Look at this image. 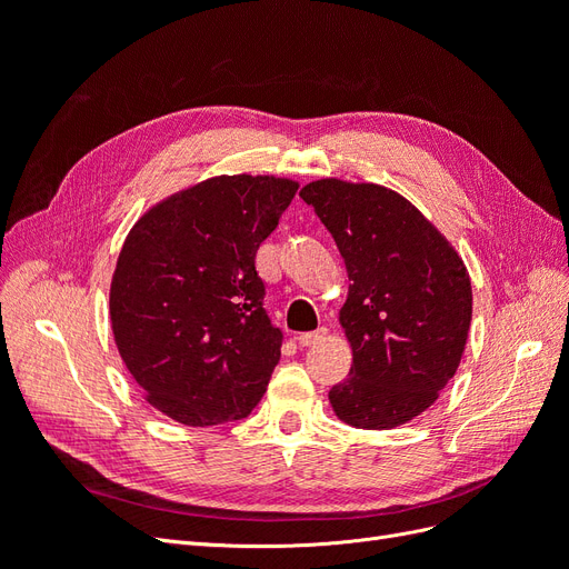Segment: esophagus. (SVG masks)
Instances as JSON below:
<instances>
[{"label":"esophagus","instance_id":"esophagus-1","mask_svg":"<svg viewBox=\"0 0 569 569\" xmlns=\"http://www.w3.org/2000/svg\"><path fill=\"white\" fill-rule=\"evenodd\" d=\"M325 337H327V330H325V327H318L316 332H303V335H299L297 341L301 343V347H313V343H320Z\"/></svg>","mask_w":569,"mask_h":569}]
</instances>
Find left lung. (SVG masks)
<instances>
[{"label":"left lung","instance_id":"left-lung-1","mask_svg":"<svg viewBox=\"0 0 569 569\" xmlns=\"http://www.w3.org/2000/svg\"><path fill=\"white\" fill-rule=\"evenodd\" d=\"M299 197L335 237L351 280L339 322L353 366L330 403L351 427H399L432 406L458 370L472 320L468 268L393 189L325 178Z\"/></svg>","mask_w":569,"mask_h":569}]
</instances>
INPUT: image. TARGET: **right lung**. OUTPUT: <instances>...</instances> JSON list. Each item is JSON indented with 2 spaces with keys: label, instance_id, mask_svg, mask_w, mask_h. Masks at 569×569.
Here are the masks:
<instances>
[{
  "label": "right lung",
  "instance_id": "add662e5",
  "mask_svg": "<svg viewBox=\"0 0 569 569\" xmlns=\"http://www.w3.org/2000/svg\"><path fill=\"white\" fill-rule=\"evenodd\" d=\"M299 182L218 176L134 222L111 280L113 339L147 401L189 427L242 420L280 360L256 251Z\"/></svg>",
  "mask_w": 569,
  "mask_h": 569
}]
</instances>
